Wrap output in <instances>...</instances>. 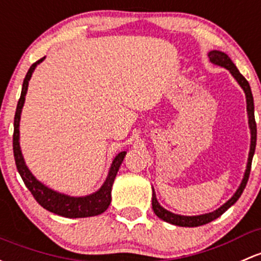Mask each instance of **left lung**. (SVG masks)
<instances>
[{
    "label": "left lung",
    "instance_id": "obj_1",
    "mask_svg": "<svg viewBox=\"0 0 261 261\" xmlns=\"http://www.w3.org/2000/svg\"><path fill=\"white\" fill-rule=\"evenodd\" d=\"M210 62L211 64L220 66V67L226 68L230 71V73L232 75V77L237 80L238 84L240 85V87L243 89V91L245 92L246 97V111H248V119H249V128H250L251 134V140H250V151H249V158H248V164H246L245 172H244L243 180H241L239 188L235 191V194L225 202L224 205H221L219 209L211 211L207 214H201V215H193V216H186V215H179V214H174L171 211L166 210L165 207H163L160 205V202L156 199L155 190L152 188V210L156 214V216L161 219V220L166 221L172 225H176V226H185V227H195V226H201L207 223H211L213 220L218 219L219 216H221L223 214L229 209L231 205H234L235 202L239 200V197L243 194L244 189H245L246 182H248L249 175H250V169H251V161H253V156L255 152V146H256V123H255L254 119V98L253 94H251V89L249 82L246 81V79L239 72V70L237 68V66L234 65V62L231 61L229 56H227L225 52L218 51V50H211L209 54Z\"/></svg>",
    "mask_w": 261,
    "mask_h": 261
}]
</instances>
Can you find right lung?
Listing matches in <instances>:
<instances>
[{
  "label": "right lung",
  "mask_w": 261,
  "mask_h": 261,
  "mask_svg": "<svg viewBox=\"0 0 261 261\" xmlns=\"http://www.w3.org/2000/svg\"><path fill=\"white\" fill-rule=\"evenodd\" d=\"M43 60H45V57L38 60V61L35 62L30 67V70L27 71L26 77L23 80V85H22L21 96L17 103V109H16L15 122H13V156H15L16 166H17L18 172H20L26 188L31 191V194L36 199V201L43 209L51 211V213L56 214V215L70 219L90 218V216L100 215L103 211H106L110 202H111L112 184H114L115 177H116L117 171L120 169V165H121L123 159H125L126 151L119 152L115 156L111 166H110L108 177L103 181L101 188L97 191H95V193L85 196H70L67 194L59 193V191L48 188L47 185H45V184L36 179V176L30 171L26 163H24V159L23 155H22L20 146L21 112L22 108H23L24 100H26L29 81L31 80V76L34 73L35 68Z\"/></svg>",
  "instance_id": "1"
}]
</instances>
